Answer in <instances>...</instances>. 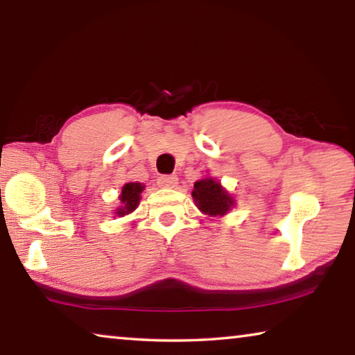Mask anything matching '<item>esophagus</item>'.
I'll return each instance as SVG.
<instances>
[{
	"instance_id": "obj_1",
	"label": "esophagus",
	"mask_w": 355,
	"mask_h": 355,
	"mask_svg": "<svg viewBox=\"0 0 355 355\" xmlns=\"http://www.w3.org/2000/svg\"><path fill=\"white\" fill-rule=\"evenodd\" d=\"M178 183V177L177 175H162L157 178V184H159L161 188H175Z\"/></svg>"
}]
</instances>
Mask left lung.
<instances>
[{"label":"left lung","instance_id":"8db88e82","mask_svg":"<svg viewBox=\"0 0 355 355\" xmlns=\"http://www.w3.org/2000/svg\"><path fill=\"white\" fill-rule=\"evenodd\" d=\"M194 204L208 218H221L235 207V199L216 178L207 175L194 183L191 191Z\"/></svg>","mask_w":355,"mask_h":355}]
</instances>
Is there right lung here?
<instances>
[{
    "label": "right lung",
    "instance_id": "obj_1",
    "mask_svg": "<svg viewBox=\"0 0 355 355\" xmlns=\"http://www.w3.org/2000/svg\"><path fill=\"white\" fill-rule=\"evenodd\" d=\"M144 189H145V184L139 182H129L126 184H123L121 193L118 196V199H120V205L114 210V215L121 218L136 210L140 202V194H142Z\"/></svg>",
    "mask_w": 355,
    "mask_h": 355
}]
</instances>
